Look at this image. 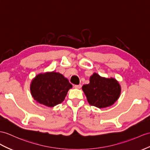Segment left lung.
<instances>
[{"label": "left lung", "instance_id": "1", "mask_svg": "<svg viewBox=\"0 0 150 150\" xmlns=\"http://www.w3.org/2000/svg\"><path fill=\"white\" fill-rule=\"evenodd\" d=\"M72 87L62 74L53 71L36 76L31 82L30 92L38 103L52 108L62 103Z\"/></svg>", "mask_w": 150, "mask_h": 150}]
</instances>
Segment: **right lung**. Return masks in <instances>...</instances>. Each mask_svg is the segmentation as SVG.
<instances>
[{
    "instance_id": "obj_1",
    "label": "right lung",
    "mask_w": 150,
    "mask_h": 150,
    "mask_svg": "<svg viewBox=\"0 0 150 150\" xmlns=\"http://www.w3.org/2000/svg\"><path fill=\"white\" fill-rule=\"evenodd\" d=\"M82 90L88 103L98 108L112 105L121 92V88L115 79L101 77L97 73L90 76L89 84L83 85Z\"/></svg>"
}]
</instances>
